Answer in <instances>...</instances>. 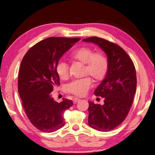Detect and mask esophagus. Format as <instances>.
Listing matches in <instances>:
<instances>
[{
	"label": "esophagus",
	"instance_id": "obj_1",
	"mask_svg": "<svg viewBox=\"0 0 155 155\" xmlns=\"http://www.w3.org/2000/svg\"><path fill=\"white\" fill-rule=\"evenodd\" d=\"M80 101V98H74L73 99V103L74 104H76L77 103H78V101Z\"/></svg>",
	"mask_w": 155,
	"mask_h": 155
}]
</instances>
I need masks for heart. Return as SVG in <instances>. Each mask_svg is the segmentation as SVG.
Segmentation results:
<instances>
[{
  "instance_id": "b5f03b06",
  "label": "heart",
  "mask_w": 155,
  "mask_h": 155,
  "mask_svg": "<svg viewBox=\"0 0 155 155\" xmlns=\"http://www.w3.org/2000/svg\"><path fill=\"white\" fill-rule=\"evenodd\" d=\"M72 57L86 64L85 72L96 80H101L106 76L108 70V58L103 53H95L88 47H82L72 54ZM56 71L61 79H67L68 77V64L64 59H61L56 65ZM92 85L89 77L72 80L67 84L66 90L69 93L78 97L87 94Z\"/></svg>"
}]
</instances>
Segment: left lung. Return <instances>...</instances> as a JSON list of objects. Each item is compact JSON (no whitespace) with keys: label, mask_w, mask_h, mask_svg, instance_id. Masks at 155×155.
<instances>
[{"label":"left lung","mask_w":155,"mask_h":155,"mask_svg":"<svg viewBox=\"0 0 155 155\" xmlns=\"http://www.w3.org/2000/svg\"><path fill=\"white\" fill-rule=\"evenodd\" d=\"M83 41L98 46L108 61L107 73L94 92L96 96L104 98V104H95L89 101L88 108V125L107 132L123 123L132 106L137 88L135 68L129 56L118 45L97 37Z\"/></svg>","instance_id":"8db88e82"}]
</instances>
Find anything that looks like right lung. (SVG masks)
Listing matches in <instances>:
<instances>
[{
  "instance_id": "obj_1",
  "label": "right lung",
  "mask_w": 155,
  "mask_h": 155,
  "mask_svg": "<svg viewBox=\"0 0 155 155\" xmlns=\"http://www.w3.org/2000/svg\"><path fill=\"white\" fill-rule=\"evenodd\" d=\"M81 38L49 37L35 45L23 57L20 67L18 91L31 123L42 132L52 133L64 125L62 114L72 106L63 98L57 103L52 97L60 84L56 65L66 52Z\"/></svg>"
}]
</instances>
